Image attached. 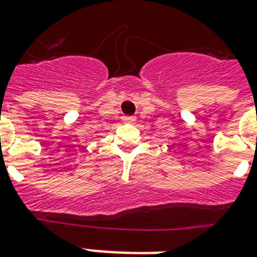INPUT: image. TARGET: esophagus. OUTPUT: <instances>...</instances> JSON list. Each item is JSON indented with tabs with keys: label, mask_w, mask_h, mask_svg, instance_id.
<instances>
[{
	"label": "esophagus",
	"mask_w": 257,
	"mask_h": 257,
	"mask_svg": "<svg viewBox=\"0 0 257 257\" xmlns=\"http://www.w3.org/2000/svg\"><path fill=\"white\" fill-rule=\"evenodd\" d=\"M122 121L123 122H134L135 117L134 115H125V117H122Z\"/></svg>",
	"instance_id": "obj_1"
}]
</instances>
